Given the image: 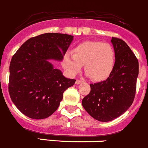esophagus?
Returning a JSON list of instances; mask_svg holds the SVG:
<instances>
[{"mask_svg":"<svg viewBox=\"0 0 148 148\" xmlns=\"http://www.w3.org/2000/svg\"><path fill=\"white\" fill-rule=\"evenodd\" d=\"M82 82H83V81L82 80H80V79H77V80H76L75 84H79L82 83Z\"/></svg>","mask_w":148,"mask_h":148,"instance_id":"1","label":"esophagus"}]
</instances>
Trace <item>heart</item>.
Masks as SVG:
<instances>
[{"label":"heart","instance_id":"heart-1","mask_svg":"<svg viewBox=\"0 0 148 148\" xmlns=\"http://www.w3.org/2000/svg\"><path fill=\"white\" fill-rule=\"evenodd\" d=\"M116 64V52L111 45L100 41H84L74 48L72 54L66 52L62 66L70 77H74L84 66L86 74L96 82L111 76Z\"/></svg>","mask_w":148,"mask_h":148}]
</instances>
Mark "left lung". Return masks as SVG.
<instances>
[{"label":"left lung","mask_w":148,"mask_h":148,"mask_svg":"<svg viewBox=\"0 0 148 148\" xmlns=\"http://www.w3.org/2000/svg\"><path fill=\"white\" fill-rule=\"evenodd\" d=\"M116 64L108 79L91 84L89 94L82 99V106L96 120L107 122L123 114L134 101L136 92L138 60L123 40L112 37Z\"/></svg>","instance_id":"8db88e82"}]
</instances>
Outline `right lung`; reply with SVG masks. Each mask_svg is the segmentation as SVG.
<instances>
[{"label": "right lung", "mask_w": 148, "mask_h": 148, "mask_svg": "<svg viewBox=\"0 0 148 148\" xmlns=\"http://www.w3.org/2000/svg\"><path fill=\"white\" fill-rule=\"evenodd\" d=\"M72 35L45 33L31 37L17 50L10 64L8 91L12 101L24 115L43 119L56 111L63 93L75 83L54 69L49 60L61 61Z\"/></svg>", "instance_id": "obj_1"}]
</instances>
